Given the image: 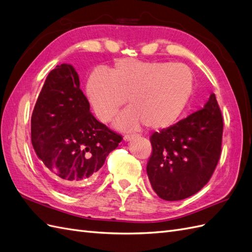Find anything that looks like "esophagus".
I'll return each mask as SVG.
<instances>
[{
  "instance_id": "obj_1",
  "label": "esophagus",
  "mask_w": 252,
  "mask_h": 252,
  "mask_svg": "<svg viewBox=\"0 0 252 252\" xmlns=\"http://www.w3.org/2000/svg\"><path fill=\"white\" fill-rule=\"evenodd\" d=\"M133 137H135L134 134H126L125 136H124L125 140H131Z\"/></svg>"
}]
</instances>
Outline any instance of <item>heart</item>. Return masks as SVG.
<instances>
[{
    "label": "heart",
    "mask_w": 252,
    "mask_h": 252,
    "mask_svg": "<svg viewBox=\"0 0 252 252\" xmlns=\"http://www.w3.org/2000/svg\"><path fill=\"white\" fill-rule=\"evenodd\" d=\"M195 90V76L184 64L145 62L134 59L116 61L105 71L95 69L89 75L86 93L100 121H112L127 99L120 115V128L165 130L182 117Z\"/></svg>",
    "instance_id": "obj_1"
}]
</instances>
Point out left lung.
Here are the masks:
<instances>
[{
	"label": "left lung",
	"instance_id": "obj_1",
	"mask_svg": "<svg viewBox=\"0 0 252 252\" xmlns=\"http://www.w3.org/2000/svg\"><path fill=\"white\" fill-rule=\"evenodd\" d=\"M222 130L221 111L212 94L202 109L151 135L147 173L159 198H189L210 181L220 158Z\"/></svg>",
	"mask_w": 252,
	"mask_h": 252
}]
</instances>
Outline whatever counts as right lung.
<instances>
[{"label": "right lung", "mask_w": 252, "mask_h": 252, "mask_svg": "<svg viewBox=\"0 0 252 252\" xmlns=\"http://www.w3.org/2000/svg\"><path fill=\"white\" fill-rule=\"evenodd\" d=\"M74 68L56 66L48 74L31 120L32 144L61 190L76 192L94 179L122 136L90 113Z\"/></svg>", "instance_id": "right-lung-1"}]
</instances>
